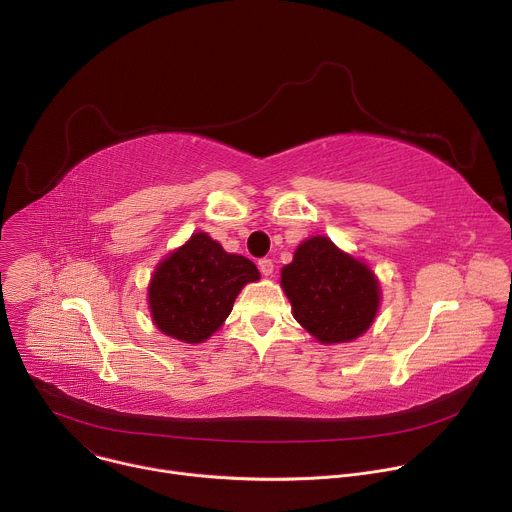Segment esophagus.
<instances>
[{
	"mask_svg": "<svg viewBox=\"0 0 512 512\" xmlns=\"http://www.w3.org/2000/svg\"><path fill=\"white\" fill-rule=\"evenodd\" d=\"M259 271L263 273V275H271L273 273V261L271 259H267V257H263V259H259Z\"/></svg>",
	"mask_w": 512,
	"mask_h": 512,
	"instance_id": "esophagus-1",
	"label": "esophagus"
}]
</instances>
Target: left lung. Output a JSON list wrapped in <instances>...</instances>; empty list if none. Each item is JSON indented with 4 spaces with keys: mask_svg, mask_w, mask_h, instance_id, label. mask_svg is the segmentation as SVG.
Listing matches in <instances>:
<instances>
[{
    "mask_svg": "<svg viewBox=\"0 0 512 512\" xmlns=\"http://www.w3.org/2000/svg\"><path fill=\"white\" fill-rule=\"evenodd\" d=\"M294 318L320 342H348L367 330L379 310L373 271L342 253L330 239L304 241L281 269Z\"/></svg>",
    "mask_w": 512,
    "mask_h": 512,
    "instance_id": "1",
    "label": "left lung"
}]
</instances>
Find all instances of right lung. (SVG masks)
Listing matches in <instances>:
<instances>
[{"mask_svg":"<svg viewBox=\"0 0 512 512\" xmlns=\"http://www.w3.org/2000/svg\"><path fill=\"white\" fill-rule=\"evenodd\" d=\"M257 279L253 261L196 233L158 265L150 283L152 318L164 334L198 344L223 326L243 285Z\"/></svg>","mask_w":512,"mask_h":512,"instance_id":"add662e5","label":"right lung"}]
</instances>
